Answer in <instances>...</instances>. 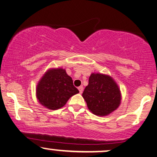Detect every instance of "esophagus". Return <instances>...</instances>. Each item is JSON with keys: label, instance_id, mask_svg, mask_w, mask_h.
I'll use <instances>...</instances> for the list:
<instances>
[{"label": "esophagus", "instance_id": "obj_1", "mask_svg": "<svg viewBox=\"0 0 157 157\" xmlns=\"http://www.w3.org/2000/svg\"><path fill=\"white\" fill-rule=\"evenodd\" d=\"M78 90H79V93H82L83 90H84V88H83V86H78Z\"/></svg>", "mask_w": 157, "mask_h": 157}]
</instances>
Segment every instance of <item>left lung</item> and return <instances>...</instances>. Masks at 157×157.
<instances>
[{
  "label": "left lung",
  "mask_w": 157,
  "mask_h": 157,
  "mask_svg": "<svg viewBox=\"0 0 157 157\" xmlns=\"http://www.w3.org/2000/svg\"><path fill=\"white\" fill-rule=\"evenodd\" d=\"M82 96L88 109L98 116L109 115L118 108L121 101V90L113 78L101 73L90 75Z\"/></svg>",
  "instance_id": "1"
}]
</instances>
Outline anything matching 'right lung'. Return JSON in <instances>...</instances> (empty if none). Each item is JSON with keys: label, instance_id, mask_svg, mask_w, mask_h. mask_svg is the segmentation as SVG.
Returning a JSON list of instances; mask_svg holds the SVG:
<instances>
[{"label": "right lung", "instance_id": "add662e5", "mask_svg": "<svg viewBox=\"0 0 157 157\" xmlns=\"http://www.w3.org/2000/svg\"><path fill=\"white\" fill-rule=\"evenodd\" d=\"M78 93L73 85V79L62 68L48 70L40 79L36 89L39 102L52 110L62 108L70 98Z\"/></svg>", "mask_w": 157, "mask_h": 157}]
</instances>
